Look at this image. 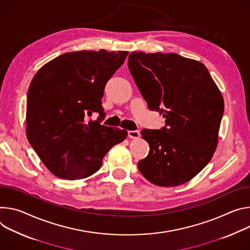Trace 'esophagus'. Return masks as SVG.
<instances>
[{
  "mask_svg": "<svg viewBox=\"0 0 250 250\" xmlns=\"http://www.w3.org/2000/svg\"><path fill=\"white\" fill-rule=\"evenodd\" d=\"M128 136L130 138H133V139H136V138L140 137V132L137 130H131V131H128Z\"/></svg>",
  "mask_w": 250,
  "mask_h": 250,
  "instance_id": "esophagus-1",
  "label": "esophagus"
}]
</instances>
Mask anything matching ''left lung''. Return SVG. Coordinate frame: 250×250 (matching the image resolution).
I'll use <instances>...</instances> for the list:
<instances>
[{"label": "left lung", "mask_w": 250, "mask_h": 250, "mask_svg": "<svg viewBox=\"0 0 250 250\" xmlns=\"http://www.w3.org/2000/svg\"><path fill=\"white\" fill-rule=\"evenodd\" d=\"M128 67L148 108L166 119L159 130L141 131L150 152L138 168L155 185L185 184L215 151L224 98L202 62L177 53L131 52Z\"/></svg>", "instance_id": "obj_1"}]
</instances>
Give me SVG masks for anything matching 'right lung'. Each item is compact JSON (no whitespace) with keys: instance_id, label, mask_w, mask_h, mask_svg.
Instances as JSON below:
<instances>
[{"instance_id":"add662e5","label":"right lung","mask_w":250,"mask_h":250,"mask_svg":"<svg viewBox=\"0 0 250 250\" xmlns=\"http://www.w3.org/2000/svg\"><path fill=\"white\" fill-rule=\"evenodd\" d=\"M127 54L104 49L67 52L34 76L26 99V136L53 175L87 178L100 169L107 152L126 139V130L101 125V99ZM92 113L100 114L96 122L86 117Z\"/></svg>"}]
</instances>
